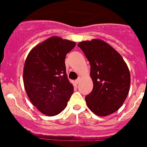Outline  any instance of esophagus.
<instances>
[{"mask_svg":"<svg viewBox=\"0 0 147 147\" xmlns=\"http://www.w3.org/2000/svg\"><path fill=\"white\" fill-rule=\"evenodd\" d=\"M80 82H81V79H80V78H78L77 80H76V84H80Z\"/></svg>","mask_w":147,"mask_h":147,"instance_id":"1","label":"esophagus"}]
</instances>
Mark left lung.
<instances>
[{
    "label": "left lung",
    "mask_w": 147,
    "mask_h": 147,
    "mask_svg": "<svg viewBox=\"0 0 147 147\" xmlns=\"http://www.w3.org/2000/svg\"><path fill=\"white\" fill-rule=\"evenodd\" d=\"M90 62L93 82L91 93L85 96L92 112L106 116L119 110L127 98L130 74L121 56L101 40L83 41L78 44Z\"/></svg>",
    "instance_id": "obj_1"
}]
</instances>
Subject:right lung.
I'll return each instance as SVG.
<instances>
[{
	"label": "right lung",
	"instance_id": "add662e5",
	"mask_svg": "<svg viewBox=\"0 0 147 147\" xmlns=\"http://www.w3.org/2000/svg\"><path fill=\"white\" fill-rule=\"evenodd\" d=\"M74 42L52 37L35 46L23 68V82L32 103L42 113L54 116L67 105L74 86L66 74L65 59Z\"/></svg>",
	"mask_w": 147,
	"mask_h": 147
}]
</instances>
